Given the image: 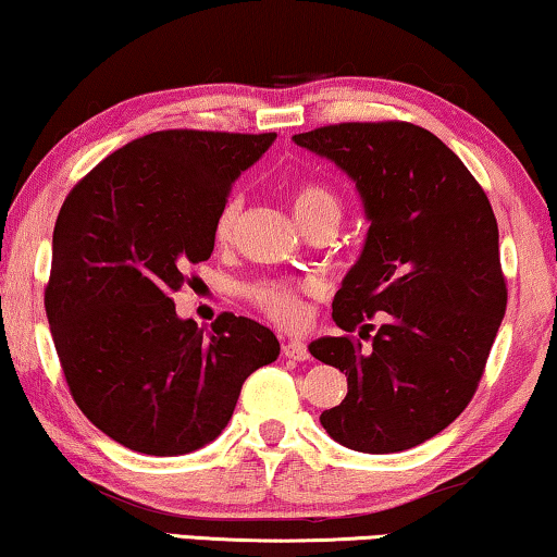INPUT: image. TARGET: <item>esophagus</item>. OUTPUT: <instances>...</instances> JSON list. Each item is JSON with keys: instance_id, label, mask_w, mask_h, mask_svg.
Returning a JSON list of instances; mask_svg holds the SVG:
<instances>
[{"instance_id": "obj_1", "label": "esophagus", "mask_w": 557, "mask_h": 557, "mask_svg": "<svg viewBox=\"0 0 557 557\" xmlns=\"http://www.w3.org/2000/svg\"><path fill=\"white\" fill-rule=\"evenodd\" d=\"M282 355L289 360H307L310 358V352H307V345L302 339H287L285 345H282Z\"/></svg>"}]
</instances>
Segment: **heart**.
Wrapping results in <instances>:
<instances>
[{
    "label": "heart",
    "instance_id": "obj_1",
    "mask_svg": "<svg viewBox=\"0 0 557 557\" xmlns=\"http://www.w3.org/2000/svg\"><path fill=\"white\" fill-rule=\"evenodd\" d=\"M289 205L300 225L307 230L314 222L339 220V199L322 182H300L289 189ZM243 220V197L232 195L220 207L218 218H214V237L218 243H230L235 237ZM318 289V282L310 277H262L243 287V295L250 300L257 310L268 314L277 325L293 327L302 320L305 314V297Z\"/></svg>",
    "mask_w": 557,
    "mask_h": 557
}]
</instances>
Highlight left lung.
Listing matches in <instances>:
<instances>
[{
  "instance_id": "1",
  "label": "left lung",
  "mask_w": 557,
  "mask_h": 557,
  "mask_svg": "<svg viewBox=\"0 0 557 557\" xmlns=\"http://www.w3.org/2000/svg\"><path fill=\"white\" fill-rule=\"evenodd\" d=\"M293 139L350 174L370 220L332 302L345 335L310 345L347 377L345 400L320 422L350 450H410L468 408L503 322L508 287L491 199L418 124L339 122ZM377 311L384 325L362 348L351 332L370 338Z\"/></svg>"
}]
</instances>
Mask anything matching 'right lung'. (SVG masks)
<instances>
[{
    "label": "right lung",
    "mask_w": 557,
    "mask_h": 557,
    "mask_svg": "<svg viewBox=\"0 0 557 557\" xmlns=\"http://www.w3.org/2000/svg\"><path fill=\"white\" fill-rule=\"evenodd\" d=\"M275 132L162 129L104 157L66 195L45 287L49 330L77 408L145 455L212 443L239 389L277 360L260 322L222 312L205 332L172 293L214 250V218Z\"/></svg>",
    "instance_id": "obj_1"
}]
</instances>
